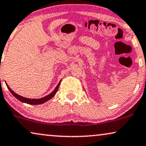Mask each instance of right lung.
Masks as SVG:
<instances>
[{"mask_svg": "<svg viewBox=\"0 0 146 146\" xmlns=\"http://www.w3.org/2000/svg\"><path fill=\"white\" fill-rule=\"evenodd\" d=\"M60 83H61V81H59V83H58V85H57V87H55V89H54V91H53L52 93H51L50 94H48V95H47L46 96H44V97L43 98H41L40 99H33V98H25V97H22V96H20L18 95V94H16L14 93V92L12 91V90L9 87V85L7 84V86L8 87V89H9V91H11V93L13 94V95L15 96V97L18 99L19 100H20L21 102H26V103L27 104H43L45 102L48 101L50 99H51L52 97L54 96V95L55 94V93H57V90L59 89V85H60Z\"/></svg>", "mask_w": 146, "mask_h": 146, "instance_id": "add662e5", "label": "right lung"}]
</instances>
